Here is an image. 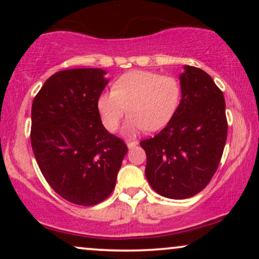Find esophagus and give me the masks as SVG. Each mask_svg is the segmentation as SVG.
Wrapping results in <instances>:
<instances>
[{
    "label": "esophagus",
    "instance_id": "1",
    "mask_svg": "<svg viewBox=\"0 0 259 259\" xmlns=\"http://www.w3.org/2000/svg\"><path fill=\"white\" fill-rule=\"evenodd\" d=\"M138 145V141H127V146H128V148H132L134 146H137Z\"/></svg>",
    "mask_w": 259,
    "mask_h": 259
}]
</instances>
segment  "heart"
I'll list each match as a JSON object with an SVG mask.
<instances>
[{
    "label": "heart",
    "mask_w": 259,
    "mask_h": 259,
    "mask_svg": "<svg viewBox=\"0 0 259 259\" xmlns=\"http://www.w3.org/2000/svg\"><path fill=\"white\" fill-rule=\"evenodd\" d=\"M180 94L176 77L133 70L120 76L113 90L99 97L98 109L109 132L118 130L122 116L128 112L125 132L134 136L146 128H162L177 111Z\"/></svg>",
    "instance_id": "obj_1"
}]
</instances>
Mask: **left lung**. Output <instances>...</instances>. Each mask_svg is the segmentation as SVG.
<instances>
[{"instance_id": "obj_1", "label": "left lung", "mask_w": 259, "mask_h": 259, "mask_svg": "<svg viewBox=\"0 0 259 259\" xmlns=\"http://www.w3.org/2000/svg\"><path fill=\"white\" fill-rule=\"evenodd\" d=\"M182 100L164 130L140 141L146 152L145 175L162 197L185 199L210 183L228 137L223 92L203 69L184 66Z\"/></svg>"}]
</instances>
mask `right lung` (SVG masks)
Returning a JSON list of instances; mask_svg holds the SVG:
<instances>
[{
	"label": "right lung",
	"instance_id": "right-lung-1",
	"mask_svg": "<svg viewBox=\"0 0 259 259\" xmlns=\"http://www.w3.org/2000/svg\"><path fill=\"white\" fill-rule=\"evenodd\" d=\"M100 68L55 73L31 106L30 143L45 179L63 199L82 206L104 201L127 153L102 125L98 99L108 79Z\"/></svg>",
	"mask_w": 259,
	"mask_h": 259
}]
</instances>
